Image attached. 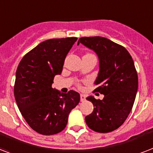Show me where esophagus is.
<instances>
[{
    "label": "esophagus",
    "mask_w": 153,
    "mask_h": 153,
    "mask_svg": "<svg viewBox=\"0 0 153 153\" xmlns=\"http://www.w3.org/2000/svg\"><path fill=\"white\" fill-rule=\"evenodd\" d=\"M80 100H81V102H84L85 100H86V95L81 94L80 95Z\"/></svg>",
    "instance_id": "34e87169"
}]
</instances>
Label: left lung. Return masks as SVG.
<instances>
[{"label":"left lung","instance_id":"8db88e82","mask_svg":"<svg viewBox=\"0 0 153 153\" xmlns=\"http://www.w3.org/2000/svg\"><path fill=\"white\" fill-rule=\"evenodd\" d=\"M82 43L96 53L100 71L95 82V91L104 95L102 100L88 96L94 111L85 117L91 130L107 133L120 128L133 107L138 90V76L131 56L123 46L102 37H83Z\"/></svg>","mask_w":153,"mask_h":153}]
</instances>
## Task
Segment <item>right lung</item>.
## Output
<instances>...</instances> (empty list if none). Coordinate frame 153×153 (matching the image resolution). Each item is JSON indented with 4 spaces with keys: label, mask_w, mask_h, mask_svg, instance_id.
<instances>
[{
    "label": "right lung",
    "mask_w": 153,
    "mask_h": 153,
    "mask_svg": "<svg viewBox=\"0 0 153 153\" xmlns=\"http://www.w3.org/2000/svg\"><path fill=\"white\" fill-rule=\"evenodd\" d=\"M77 38L49 39L28 52L16 71L14 96L17 107L33 130L54 135L66 128L68 116L79 104L80 95L52 88L53 78L61 74L64 61Z\"/></svg>",
    "instance_id": "add662e5"
}]
</instances>
